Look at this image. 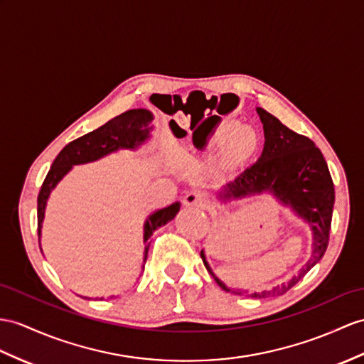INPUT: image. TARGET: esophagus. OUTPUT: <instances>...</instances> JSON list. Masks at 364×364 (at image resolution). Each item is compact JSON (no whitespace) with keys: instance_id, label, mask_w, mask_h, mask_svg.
I'll use <instances>...</instances> for the list:
<instances>
[{"instance_id":"1","label":"esophagus","mask_w":364,"mask_h":364,"mask_svg":"<svg viewBox=\"0 0 364 364\" xmlns=\"http://www.w3.org/2000/svg\"><path fill=\"white\" fill-rule=\"evenodd\" d=\"M183 203L188 207L205 208L208 205V198H207V194L202 191H190L183 196Z\"/></svg>"}]
</instances>
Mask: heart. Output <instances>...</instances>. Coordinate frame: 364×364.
Here are the masks:
<instances>
[{
	"label": "heart",
	"instance_id": "heart-1",
	"mask_svg": "<svg viewBox=\"0 0 364 364\" xmlns=\"http://www.w3.org/2000/svg\"><path fill=\"white\" fill-rule=\"evenodd\" d=\"M252 144V136L249 132H241V134H237L235 141L232 144V151L235 154H242L247 148L250 146ZM215 145H218V140H215Z\"/></svg>",
	"mask_w": 364,
	"mask_h": 364
}]
</instances>
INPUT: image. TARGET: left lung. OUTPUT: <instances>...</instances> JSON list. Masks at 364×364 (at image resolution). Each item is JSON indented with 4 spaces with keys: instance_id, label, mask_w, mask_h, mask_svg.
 Here are the masks:
<instances>
[{
    "instance_id": "8db88e82",
    "label": "left lung",
    "mask_w": 364,
    "mask_h": 364,
    "mask_svg": "<svg viewBox=\"0 0 364 364\" xmlns=\"http://www.w3.org/2000/svg\"><path fill=\"white\" fill-rule=\"evenodd\" d=\"M258 114L265 136L262 154L258 161L245 166L235 179L227 182L219 198L228 200L253 191L270 190L314 230L312 256L298 274L279 286L250 295L252 298H270L284 295L323 258L329 245L335 188L324 157L312 140L282 125L274 115L262 108H258ZM200 258L220 289L235 291L213 274L203 253H200ZM236 294L247 295L249 291L236 290Z\"/></svg>"
}]
</instances>
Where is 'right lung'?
Returning a JSON list of instances; mask_svg holds the SVG:
<instances>
[{
    "mask_svg": "<svg viewBox=\"0 0 364 364\" xmlns=\"http://www.w3.org/2000/svg\"><path fill=\"white\" fill-rule=\"evenodd\" d=\"M153 120V115L146 109H131L123 112L117 117H114L103 127L97 128L95 131L87 132V134L78 137L61 149L55 161L52 162L50 170L44 177L43 185L38 193V237L41 235V223L44 218V208H46V200L49 193L55 187L58 181H61L70 168L78 164L92 162L106 156L108 153L115 151L119 148H136L141 141H145L149 137V123ZM181 208L179 202L171 203L170 207L156 211L154 215L148 218L145 224V252H144V262L148 258L149 249V237L156 232L159 227L165 225L166 223L177 215Z\"/></svg>",
    "mask_w": 364,
    "mask_h": 364,
    "instance_id": "add662e5",
    "label": "right lung"
}]
</instances>
